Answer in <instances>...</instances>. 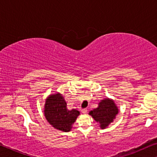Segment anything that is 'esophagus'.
I'll return each instance as SVG.
<instances>
[{
	"label": "esophagus",
	"instance_id": "1",
	"mask_svg": "<svg viewBox=\"0 0 157 157\" xmlns=\"http://www.w3.org/2000/svg\"><path fill=\"white\" fill-rule=\"evenodd\" d=\"M81 111H82V113H86V112H87V110H86V109H83L81 110Z\"/></svg>",
	"mask_w": 157,
	"mask_h": 157
}]
</instances>
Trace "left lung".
<instances>
[{"instance_id":"left-lung-1","label":"left lung","mask_w":157,"mask_h":157,"mask_svg":"<svg viewBox=\"0 0 157 157\" xmlns=\"http://www.w3.org/2000/svg\"><path fill=\"white\" fill-rule=\"evenodd\" d=\"M118 112V109L114 102L111 100L105 99L99 103L98 108L90 111V114L97 122L99 123V127L104 129L113 122Z\"/></svg>"}]
</instances>
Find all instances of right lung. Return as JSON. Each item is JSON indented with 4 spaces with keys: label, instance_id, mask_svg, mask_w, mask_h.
I'll return each instance as SVG.
<instances>
[{
    "label": "right lung",
    "instance_id": "add662e5",
    "mask_svg": "<svg viewBox=\"0 0 157 157\" xmlns=\"http://www.w3.org/2000/svg\"><path fill=\"white\" fill-rule=\"evenodd\" d=\"M44 114L46 120L56 129L68 132L79 112L75 109L68 111L67 104L60 94L51 95L46 101Z\"/></svg>",
    "mask_w": 157,
    "mask_h": 157
}]
</instances>
